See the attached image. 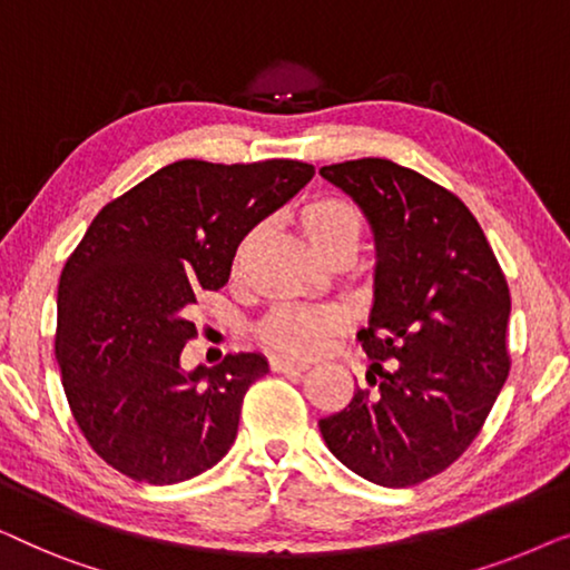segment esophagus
I'll return each mask as SVG.
<instances>
[{"mask_svg":"<svg viewBox=\"0 0 570 570\" xmlns=\"http://www.w3.org/2000/svg\"><path fill=\"white\" fill-rule=\"evenodd\" d=\"M269 365H272V371H275V373H303V371H308V363L291 361V357H272Z\"/></svg>","mask_w":570,"mask_h":570,"instance_id":"obj_1","label":"esophagus"}]
</instances>
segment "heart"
Listing matches in <instances>:
<instances>
[{
	"instance_id": "b5f03b06",
	"label": "heart",
	"mask_w": 570,
	"mask_h": 570,
	"mask_svg": "<svg viewBox=\"0 0 570 570\" xmlns=\"http://www.w3.org/2000/svg\"><path fill=\"white\" fill-rule=\"evenodd\" d=\"M298 223L303 236L318 254L330 256L345 246H355L363 230V217L353 202L340 194H318L301 205ZM252 238V236H248ZM248 238L238 248L244 256ZM345 324V311L337 306H311V303H279L262 324V340L272 350L287 355H314L324 347L340 326Z\"/></svg>"
}]
</instances>
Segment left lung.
Masks as SVG:
<instances>
[{
  "label": "left lung",
  "mask_w": 570,
  "mask_h": 570,
  "mask_svg": "<svg viewBox=\"0 0 570 570\" xmlns=\"http://www.w3.org/2000/svg\"><path fill=\"white\" fill-rule=\"evenodd\" d=\"M318 174L368 217L379 259L357 332L376 389L357 386L318 431L361 478L417 485L470 449L509 379V283L464 202L417 170L361 158Z\"/></svg>",
  "instance_id": "left-lung-1"
}]
</instances>
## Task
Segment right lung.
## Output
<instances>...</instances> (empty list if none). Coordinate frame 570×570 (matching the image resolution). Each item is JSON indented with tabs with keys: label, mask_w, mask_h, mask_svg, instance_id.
Returning <instances> with one entry per match:
<instances>
[{
	"label": "right lung",
	"mask_w": 570,
	"mask_h": 570,
	"mask_svg": "<svg viewBox=\"0 0 570 570\" xmlns=\"http://www.w3.org/2000/svg\"><path fill=\"white\" fill-rule=\"evenodd\" d=\"M314 176L301 160H176L108 202L61 269L57 361L92 451L137 482L174 485L228 454L259 353L181 368L189 311L228 283L246 233Z\"/></svg>",
	"instance_id": "1"
}]
</instances>
